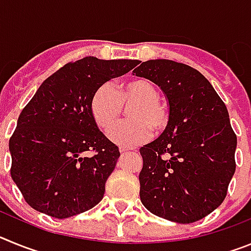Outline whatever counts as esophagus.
<instances>
[{"mask_svg":"<svg viewBox=\"0 0 251 251\" xmlns=\"http://www.w3.org/2000/svg\"><path fill=\"white\" fill-rule=\"evenodd\" d=\"M130 148H121V153L122 154H126V153H129L130 152Z\"/></svg>","mask_w":251,"mask_h":251,"instance_id":"esophagus-1","label":"esophagus"}]
</instances>
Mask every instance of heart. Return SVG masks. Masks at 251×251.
Segmentation results:
<instances>
[{
  "mask_svg": "<svg viewBox=\"0 0 251 251\" xmlns=\"http://www.w3.org/2000/svg\"><path fill=\"white\" fill-rule=\"evenodd\" d=\"M129 122L121 124L110 134L114 143L123 147H133L147 141L154 133H161L170 124V110L158 100V90L143 77L117 83L112 89L100 86L94 93L90 112L98 127L110 132L119 123L123 108Z\"/></svg>",
  "mask_w": 251,
  "mask_h": 251,
  "instance_id": "b5f03b06",
  "label": "heart"
}]
</instances>
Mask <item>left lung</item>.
Masks as SVG:
<instances>
[{"label":"left lung","mask_w":251,"mask_h":251,"mask_svg":"<svg viewBox=\"0 0 251 251\" xmlns=\"http://www.w3.org/2000/svg\"><path fill=\"white\" fill-rule=\"evenodd\" d=\"M161 88L170 124L139 150V196L148 211L178 224L211 214L225 200L235 174L236 136L229 113L210 81L172 60L142 63L133 70Z\"/></svg>","instance_id":"obj_1"}]
</instances>
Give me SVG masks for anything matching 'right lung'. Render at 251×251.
<instances>
[{
    "instance_id": "1",
    "label": "right lung",
    "mask_w": 251,
    "mask_h": 251,
    "mask_svg": "<svg viewBox=\"0 0 251 251\" xmlns=\"http://www.w3.org/2000/svg\"><path fill=\"white\" fill-rule=\"evenodd\" d=\"M136 65L94 56L69 63L24 108L8 143L11 177L36 211L66 219L100 202L121 153L99 130L90 103L104 83Z\"/></svg>"
}]
</instances>
